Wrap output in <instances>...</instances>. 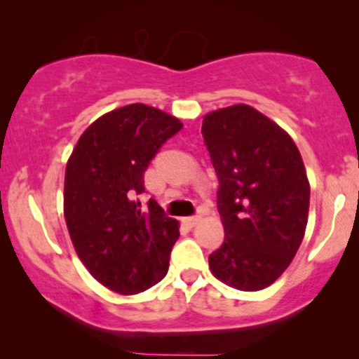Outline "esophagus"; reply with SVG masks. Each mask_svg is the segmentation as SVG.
I'll return each instance as SVG.
<instances>
[{
    "label": "esophagus",
    "mask_w": 359,
    "mask_h": 359,
    "mask_svg": "<svg viewBox=\"0 0 359 359\" xmlns=\"http://www.w3.org/2000/svg\"><path fill=\"white\" fill-rule=\"evenodd\" d=\"M201 221V216L199 214H196V216H189V217H185V222H187L189 226H196L197 222Z\"/></svg>",
    "instance_id": "obj_1"
}]
</instances>
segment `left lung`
<instances>
[{
  "instance_id": "8db88e82",
  "label": "left lung",
  "mask_w": 359,
  "mask_h": 359,
  "mask_svg": "<svg viewBox=\"0 0 359 359\" xmlns=\"http://www.w3.org/2000/svg\"><path fill=\"white\" fill-rule=\"evenodd\" d=\"M201 133L224 226L209 266L226 285L262 290L290 265L306 233L311 187L302 156L282 128L246 104L205 114Z\"/></svg>"
}]
</instances>
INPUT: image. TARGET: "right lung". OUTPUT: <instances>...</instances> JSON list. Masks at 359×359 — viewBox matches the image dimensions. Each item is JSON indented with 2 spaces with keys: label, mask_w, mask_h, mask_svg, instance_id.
<instances>
[{
  "label": "right lung",
  "mask_w": 359,
  "mask_h": 359,
  "mask_svg": "<svg viewBox=\"0 0 359 359\" xmlns=\"http://www.w3.org/2000/svg\"><path fill=\"white\" fill-rule=\"evenodd\" d=\"M182 130L179 119L142 102L111 111L74 148L64 184V214L81 262L109 290L133 295L167 275L179 222L156 201L135 197L163 143Z\"/></svg>",
  "instance_id": "1"
}]
</instances>
